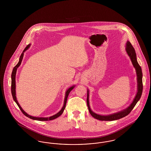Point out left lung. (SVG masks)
<instances>
[{"mask_svg": "<svg viewBox=\"0 0 151 151\" xmlns=\"http://www.w3.org/2000/svg\"><path fill=\"white\" fill-rule=\"evenodd\" d=\"M126 51L129 55L131 61L132 62V64L133 65L134 67L135 68L136 73H137V93L134 99L132 101V103L129 105L127 108L122 111H118L117 113H113L109 115H103L97 114L91 110L89 105V90H87V99H86V102H87V106L88 108L89 111L91 115L97 119L100 120V121H115L119 119H121L123 117L126 116V115H128L129 113L131 111V110L133 109V108L135 107L136 105L137 102L138 101L140 100L142 94L143 92V81H142V78H143V73H142V70L141 68V67L139 65L137 61V54L135 52V51L133 46H132L131 43L129 42V41L126 42Z\"/></svg>", "mask_w": 151, "mask_h": 151, "instance_id": "left-lung-1", "label": "left lung"}]
</instances>
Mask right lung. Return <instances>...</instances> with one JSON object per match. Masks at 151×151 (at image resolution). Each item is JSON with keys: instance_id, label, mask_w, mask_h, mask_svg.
Returning a JSON list of instances; mask_svg holds the SVG:
<instances>
[{"instance_id": "right-lung-1", "label": "right lung", "mask_w": 151, "mask_h": 151, "mask_svg": "<svg viewBox=\"0 0 151 151\" xmlns=\"http://www.w3.org/2000/svg\"><path fill=\"white\" fill-rule=\"evenodd\" d=\"M31 44H29L24 49V50L23 51V52H22L20 58H19V61L18 62V63L17 65H15L13 70H12V75H11V93H12V97H13V99L14 100L15 102L17 104V106H19V108H20V109L21 110V111H22V113L25 115L27 116V117H28L29 118L32 119H34V120H37V121H51V120H53L55 118H57L58 117H59L60 115H61V114H62V113H63V111L65 109V105H66V102H67V98H68V94L70 93V92L72 91V89L74 88V87L75 86H71L70 88H69L65 92V100H64V104H63V106L62 108L61 109V110L57 113L55 115H52V116H51L50 117H36V116H31V115H29L28 114H27L22 109V107L20 106V104H19L18 101L17 100V99H16V71H17V70L18 68V67L20 65L21 63H22V58L24 57V53L25 51H26L27 50H28L30 47Z\"/></svg>"}]
</instances>
